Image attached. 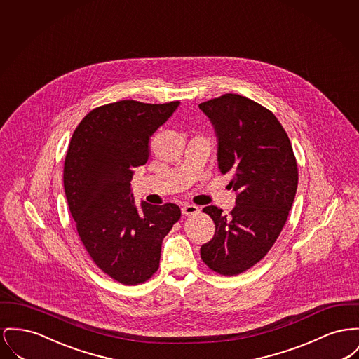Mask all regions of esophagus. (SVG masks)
Returning <instances> with one entry per match:
<instances>
[{"label": "esophagus", "mask_w": 359, "mask_h": 359, "mask_svg": "<svg viewBox=\"0 0 359 359\" xmlns=\"http://www.w3.org/2000/svg\"><path fill=\"white\" fill-rule=\"evenodd\" d=\"M196 212H199V208L195 206V205H184L182 208V214L183 215H194Z\"/></svg>", "instance_id": "34e87169"}]
</instances>
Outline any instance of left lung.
Wrapping results in <instances>:
<instances>
[{
    "instance_id": "left-lung-1",
    "label": "left lung",
    "mask_w": 359,
    "mask_h": 359,
    "mask_svg": "<svg viewBox=\"0 0 359 359\" xmlns=\"http://www.w3.org/2000/svg\"><path fill=\"white\" fill-rule=\"evenodd\" d=\"M199 108L218 138V169L231 176L236 206L224 214L206 206L214 237L201 247L212 271L238 275L262 260L286 224L298 186L290 140L274 114L248 97L226 93Z\"/></svg>"
}]
</instances>
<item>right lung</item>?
Instances as JSON below:
<instances>
[{
	"mask_svg": "<svg viewBox=\"0 0 359 359\" xmlns=\"http://www.w3.org/2000/svg\"><path fill=\"white\" fill-rule=\"evenodd\" d=\"M179 104L97 107L76 127L66 153L65 194L79 236L95 264L123 285L157 271L163 238L182 215L175 203L141 202L140 212L130 183L134 169L148 163L151 135Z\"/></svg>",
	"mask_w": 359,
	"mask_h": 359,
	"instance_id": "right-lung-1",
	"label": "right lung"
}]
</instances>
